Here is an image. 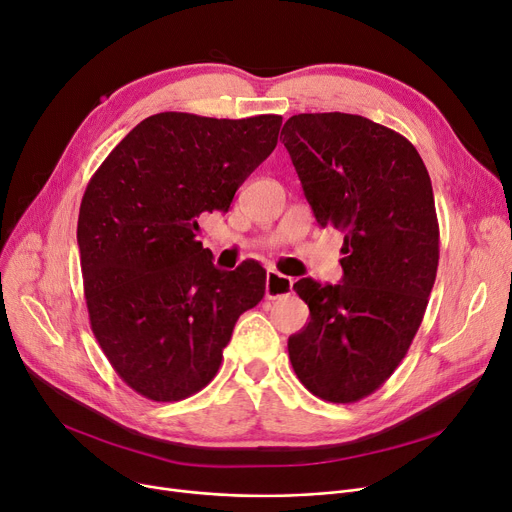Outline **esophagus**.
I'll return each mask as SVG.
<instances>
[{"mask_svg": "<svg viewBox=\"0 0 512 512\" xmlns=\"http://www.w3.org/2000/svg\"><path fill=\"white\" fill-rule=\"evenodd\" d=\"M293 293V278L282 276L276 270H268V280H265V297L280 299Z\"/></svg>", "mask_w": 512, "mask_h": 512, "instance_id": "obj_1", "label": "esophagus"}]
</instances>
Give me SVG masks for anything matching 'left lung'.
Instances as JSON below:
<instances>
[{"label":"left lung","instance_id":"1","mask_svg":"<svg viewBox=\"0 0 512 512\" xmlns=\"http://www.w3.org/2000/svg\"><path fill=\"white\" fill-rule=\"evenodd\" d=\"M280 140L318 224L345 234L341 284H293L309 322L288 337V358L320 399L360 402L404 360L425 316L439 263L431 177L404 136L360 115H295Z\"/></svg>","mask_w":512,"mask_h":512}]
</instances>
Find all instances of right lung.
I'll use <instances>...</instances> for the list:
<instances>
[{
    "label": "right lung",
    "mask_w": 512,
    "mask_h": 512,
    "mask_svg": "<svg viewBox=\"0 0 512 512\" xmlns=\"http://www.w3.org/2000/svg\"><path fill=\"white\" fill-rule=\"evenodd\" d=\"M280 125V115H152L85 188L77 242L90 324L121 381L152 402L207 387L236 320L265 295L261 265L215 268L196 219L230 209Z\"/></svg>",
    "instance_id": "right-lung-1"
}]
</instances>
